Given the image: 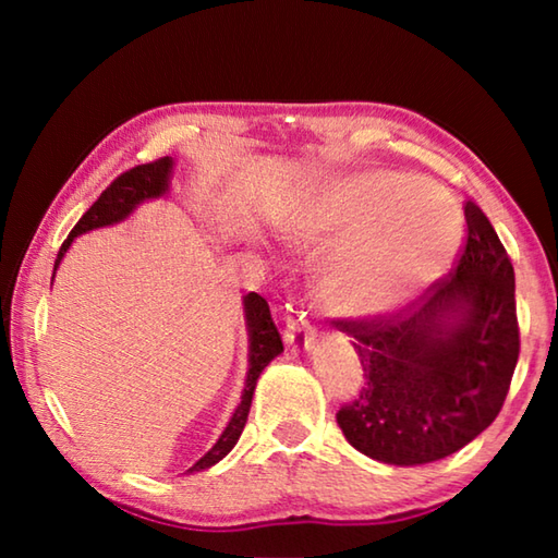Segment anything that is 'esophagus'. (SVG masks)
<instances>
[{
    "label": "esophagus",
    "instance_id": "1",
    "mask_svg": "<svg viewBox=\"0 0 558 558\" xmlns=\"http://www.w3.org/2000/svg\"><path fill=\"white\" fill-rule=\"evenodd\" d=\"M286 347L290 352H310V349L315 347V332L313 327H310L305 319L300 317H292L288 319V329H286Z\"/></svg>",
    "mask_w": 558,
    "mask_h": 558
}]
</instances>
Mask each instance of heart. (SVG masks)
Here are the masks:
<instances>
[{"mask_svg": "<svg viewBox=\"0 0 558 558\" xmlns=\"http://www.w3.org/2000/svg\"><path fill=\"white\" fill-rule=\"evenodd\" d=\"M282 239L317 253L348 239L315 278V305L335 319L401 310L456 258L462 221L440 186L399 172H356L302 196L280 221Z\"/></svg>", "mask_w": 558, "mask_h": 558, "instance_id": "heart-1", "label": "heart"}]
</instances>
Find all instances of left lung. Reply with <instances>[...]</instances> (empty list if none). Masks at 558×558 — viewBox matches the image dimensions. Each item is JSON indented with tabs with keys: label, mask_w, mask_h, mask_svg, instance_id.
Returning a JSON list of instances; mask_svg holds the SVG:
<instances>
[{
	"label": "left lung",
	"mask_w": 558,
	"mask_h": 558,
	"mask_svg": "<svg viewBox=\"0 0 558 558\" xmlns=\"http://www.w3.org/2000/svg\"><path fill=\"white\" fill-rule=\"evenodd\" d=\"M450 278L381 323L339 325L354 337L366 386L337 413L366 458L413 468L448 458L497 418L519 356L514 268L477 204Z\"/></svg>",
	"instance_id": "obj_1"
}]
</instances>
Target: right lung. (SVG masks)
Instances as JSON below:
<instances>
[{
    "instance_id": "right-lung-1",
    "label": "right lung",
    "mask_w": 558,
    "mask_h": 558,
    "mask_svg": "<svg viewBox=\"0 0 558 558\" xmlns=\"http://www.w3.org/2000/svg\"><path fill=\"white\" fill-rule=\"evenodd\" d=\"M174 165H177L174 157H162L153 165H140L135 169H130V172L120 174L116 182L100 194V199L81 216V221L73 226L71 235L61 245L59 258L53 263V278L63 256L69 253V248L78 235L128 221L145 202H155L167 196L169 184H172ZM243 319H245V332H248V372H245L241 401L233 409L219 440H216L214 446L186 470L189 475H192V472L214 468L216 462L223 460L233 450V446L241 438L245 421H248V411H251V401H253V391H256L258 376L272 362V359L282 352V339L270 319L268 302L263 300L258 292H248V295H243Z\"/></svg>"
}]
</instances>
